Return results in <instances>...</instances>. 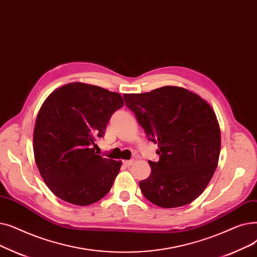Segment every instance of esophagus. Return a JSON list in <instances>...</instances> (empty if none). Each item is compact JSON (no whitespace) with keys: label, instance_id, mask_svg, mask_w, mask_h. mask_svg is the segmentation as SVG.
<instances>
[{"label":"esophagus","instance_id":"obj_1","mask_svg":"<svg viewBox=\"0 0 257 257\" xmlns=\"http://www.w3.org/2000/svg\"><path fill=\"white\" fill-rule=\"evenodd\" d=\"M134 163H135V161H134V160H126V161H124L123 162V164L125 165V166H132Z\"/></svg>","mask_w":257,"mask_h":257}]
</instances>
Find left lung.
<instances>
[{
    "mask_svg": "<svg viewBox=\"0 0 257 257\" xmlns=\"http://www.w3.org/2000/svg\"><path fill=\"white\" fill-rule=\"evenodd\" d=\"M150 141L158 144V162L139 182L144 197L162 208L191 203L205 190L221 153V130L215 113L202 97L181 87L124 94Z\"/></svg>",
    "mask_w": 257,
    "mask_h": 257,
    "instance_id": "obj_1",
    "label": "left lung"
}]
</instances>
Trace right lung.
<instances>
[{
  "instance_id": "add662e5",
  "label": "right lung",
  "mask_w": 257,
  "mask_h": 257,
  "mask_svg": "<svg viewBox=\"0 0 257 257\" xmlns=\"http://www.w3.org/2000/svg\"><path fill=\"white\" fill-rule=\"evenodd\" d=\"M123 104L120 94L83 82L67 83L47 97L35 120L33 153L56 197L88 206L111 189L121 161L97 155L95 141Z\"/></svg>"
}]
</instances>
